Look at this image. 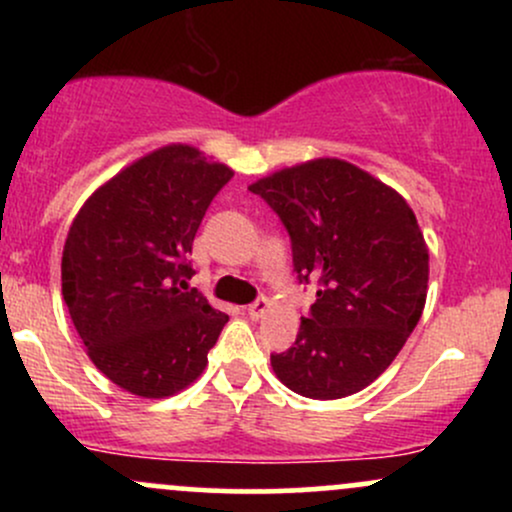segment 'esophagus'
Here are the masks:
<instances>
[{"label":"esophagus","instance_id":"34e87169","mask_svg":"<svg viewBox=\"0 0 512 512\" xmlns=\"http://www.w3.org/2000/svg\"><path fill=\"white\" fill-rule=\"evenodd\" d=\"M267 308H269L267 298H257L255 303L248 305V315L252 317V320H260V317L267 313Z\"/></svg>","mask_w":512,"mask_h":512}]
</instances>
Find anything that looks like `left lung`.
Segmentation results:
<instances>
[{"mask_svg":"<svg viewBox=\"0 0 512 512\" xmlns=\"http://www.w3.org/2000/svg\"><path fill=\"white\" fill-rule=\"evenodd\" d=\"M284 223L298 284L315 303L276 378L310 399H339L395 361L424 313L428 250L395 190L339 158H317L250 185Z\"/></svg>","mask_w":512,"mask_h":512,"instance_id":"1","label":"left lung"}]
</instances>
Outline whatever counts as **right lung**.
<instances>
[{
    "instance_id": "1",
    "label": "right lung",
    "mask_w": 512,
    "mask_h": 512,
    "mask_svg": "<svg viewBox=\"0 0 512 512\" xmlns=\"http://www.w3.org/2000/svg\"><path fill=\"white\" fill-rule=\"evenodd\" d=\"M233 178L192 146H163L93 192L69 228L62 296L103 375L139 397L197 380L228 315L192 279V240Z\"/></svg>"
}]
</instances>
